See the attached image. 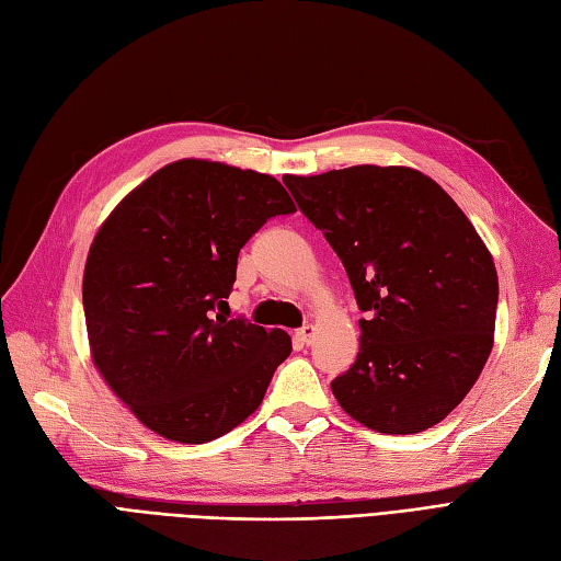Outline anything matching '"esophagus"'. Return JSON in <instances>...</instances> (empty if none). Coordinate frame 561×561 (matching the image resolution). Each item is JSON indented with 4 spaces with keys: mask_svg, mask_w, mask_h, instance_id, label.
<instances>
[{
    "mask_svg": "<svg viewBox=\"0 0 561 561\" xmlns=\"http://www.w3.org/2000/svg\"><path fill=\"white\" fill-rule=\"evenodd\" d=\"M313 332H316L313 325H301V328L295 332V340H297L299 344H309V342L313 340Z\"/></svg>",
    "mask_w": 561,
    "mask_h": 561,
    "instance_id": "34e87169",
    "label": "esophagus"
}]
</instances>
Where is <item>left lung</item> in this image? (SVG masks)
Masks as SVG:
<instances>
[{
  "label": "left lung",
  "instance_id": "8db88e82",
  "mask_svg": "<svg viewBox=\"0 0 561 561\" xmlns=\"http://www.w3.org/2000/svg\"><path fill=\"white\" fill-rule=\"evenodd\" d=\"M350 276L360 318L354 366L330 382L360 425L417 434L472 389L491 350L497 274L456 201L411 168L283 176Z\"/></svg>",
  "mask_w": 561,
  "mask_h": 561
}]
</instances>
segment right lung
I'll return each mask as SVG.
<instances>
[{
    "mask_svg": "<svg viewBox=\"0 0 561 561\" xmlns=\"http://www.w3.org/2000/svg\"><path fill=\"white\" fill-rule=\"evenodd\" d=\"M280 181L209 160L148 176L101 224L82 305L94 366L148 430L205 444L260 408L290 356L283 330L229 318L238 252L293 215Z\"/></svg>",
    "mask_w": 561,
    "mask_h": 561,
    "instance_id": "right-lung-1",
    "label": "right lung"
}]
</instances>
